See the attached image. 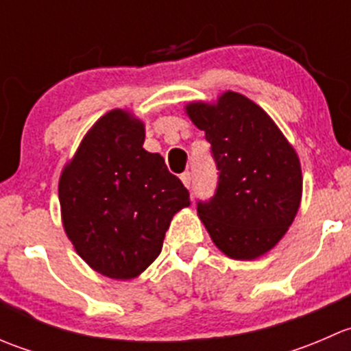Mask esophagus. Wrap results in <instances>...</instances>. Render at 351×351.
<instances>
[{
	"label": "esophagus",
	"instance_id": "1",
	"mask_svg": "<svg viewBox=\"0 0 351 351\" xmlns=\"http://www.w3.org/2000/svg\"><path fill=\"white\" fill-rule=\"evenodd\" d=\"M180 178H182L183 185H185L186 189H190V185H192V173H190V171L182 173V176H180Z\"/></svg>",
	"mask_w": 351,
	"mask_h": 351
}]
</instances>
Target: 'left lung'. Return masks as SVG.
Instances as JSON below:
<instances>
[{"mask_svg": "<svg viewBox=\"0 0 351 351\" xmlns=\"http://www.w3.org/2000/svg\"><path fill=\"white\" fill-rule=\"evenodd\" d=\"M186 113L210 143L217 189L197 212L215 246L253 260L280 241L299 210L302 173L293 147L274 120L243 95L228 91L215 105Z\"/></svg>", "mask_w": 351, "mask_h": 351, "instance_id": "8db88e82", "label": "left lung"}]
</instances>
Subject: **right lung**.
Wrapping results in <instances>:
<instances>
[{
	"mask_svg": "<svg viewBox=\"0 0 351 351\" xmlns=\"http://www.w3.org/2000/svg\"><path fill=\"white\" fill-rule=\"evenodd\" d=\"M143 144L144 123L112 110L84 136L59 180L67 238L93 270L117 280L153 263L173 215L190 205L162 156Z\"/></svg>",
	"mask_w": 351,
	"mask_h": 351,
	"instance_id": "right-lung-1",
	"label": "right lung"
}]
</instances>
